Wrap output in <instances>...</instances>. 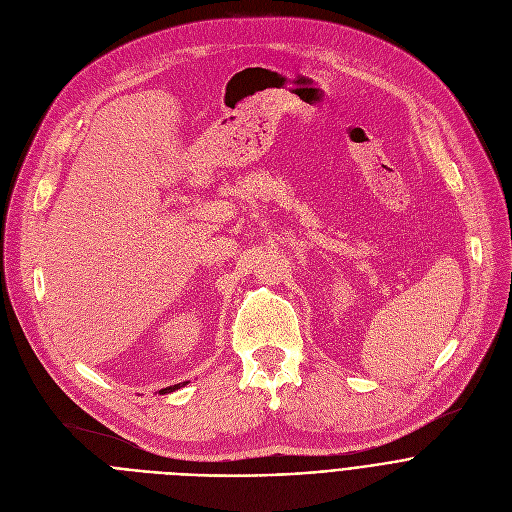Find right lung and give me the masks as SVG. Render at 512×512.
I'll return each instance as SVG.
<instances>
[{"instance_id":"add662e5","label":"right lung","mask_w":512,"mask_h":512,"mask_svg":"<svg viewBox=\"0 0 512 512\" xmlns=\"http://www.w3.org/2000/svg\"><path fill=\"white\" fill-rule=\"evenodd\" d=\"M182 385H186V383H178V385H172V387H166V389H162V391H160V393H162V395H164V393H170V391H176V389H180V387H182Z\"/></svg>"}]
</instances>
